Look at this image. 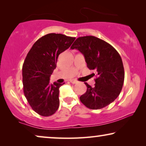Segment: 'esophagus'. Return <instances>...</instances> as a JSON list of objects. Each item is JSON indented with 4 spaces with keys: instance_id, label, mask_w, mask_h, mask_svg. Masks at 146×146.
Instances as JSON below:
<instances>
[{
    "instance_id": "esophagus-1",
    "label": "esophagus",
    "mask_w": 146,
    "mask_h": 146,
    "mask_svg": "<svg viewBox=\"0 0 146 146\" xmlns=\"http://www.w3.org/2000/svg\"><path fill=\"white\" fill-rule=\"evenodd\" d=\"M70 82L72 84H76L78 82V81L76 80H70Z\"/></svg>"
}]
</instances>
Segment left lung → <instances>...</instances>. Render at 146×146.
Instances as JSON below:
<instances>
[{
  "mask_svg": "<svg viewBox=\"0 0 146 146\" xmlns=\"http://www.w3.org/2000/svg\"><path fill=\"white\" fill-rule=\"evenodd\" d=\"M70 48L78 50L87 67L96 74L94 86L84 82L87 91L80 97L81 102L92 110L107 106L117 98L123 87L124 68L120 55L112 46L93 36L78 38Z\"/></svg>",
  "mask_w": 146,
  "mask_h": 146,
  "instance_id": "left-lung-1",
  "label": "left lung"
}]
</instances>
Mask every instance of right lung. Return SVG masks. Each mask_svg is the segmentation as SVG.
I'll list each match as a JSON object with an SVG mask.
<instances>
[{
    "label": "right lung",
    "mask_w": 146,
    "mask_h": 146,
    "mask_svg": "<svg viewBox=\"0 0 146 146\" xmlns=\"http://www.w3.org/2000/svg\"><path fill=\"white\" fill-rule=\"evenodd\" d=\"M75 37L50 33L34 44L23 66L24 94L39 115L50 116L58 109L59 88L64 84L50 83L59 54L70 46Z\"/></svg>",
    "instance_id": "right-lung-1"
}]
</instances>
